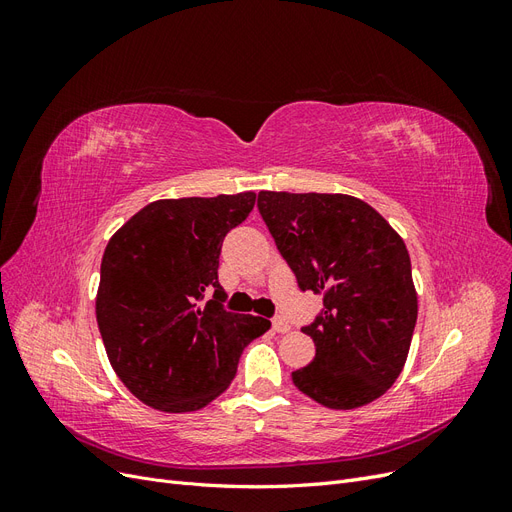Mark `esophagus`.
Listing matches in <instances>:
<instances>
[{
	"instance_id": "1",
	"label": "esophagus",
	"mask_w": 512,
	"mask_h": 512,
	"mask_svg": "<svg viewBox=\"0 0 512 512\" xmlns=\"http://www.w3.org/2000/svg\"><path fill=\"white\" fill-rule=\"evenodd\" d=\"M273 331H277V333H288V331H290V324L286 322V318L277 316V318H273Z\"/></svg>"
}]
</instances>
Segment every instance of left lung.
I'll return each mask as SVG.
<instances>
[{"label":"left lung","instance_id":"left-lung-1","mask_svg":"<svg viewBox=\"0 0 512 512\" xmlns=\"http://www.w3.org/2000/svg\"><path fill=\"white\" fill-rule=\"evenodd\" d=\"M258 211L299 288L324 297L301 329L316 356L292 371L294 386L333 410L378 399L404 369L416 324L406 243L346 194L260 192Z\"/></svg>","mask_w":512,"mask_h":512}]
</instances>
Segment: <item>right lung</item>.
Instances as JSON below:
<instances>
[{
	"label": "right lung",
	"mask_w": 512,
	"mask_h": 512,
	"mask_svg": "<svg viewBox=\"0 0 512 512\" xmlns=\"http://www.w3.org/2000/svg\"><path fill=\"white\" fill-rule=\"evenodd\" d=\"M254 200V192L156 200L108 241L96 318L115 374L143 404L205 408L235 378L243 348L269 331L267 318L228 312L218 282L222 241Z\"/></svg>",
	"instance_id": "add662e5"
}]
</instances>
